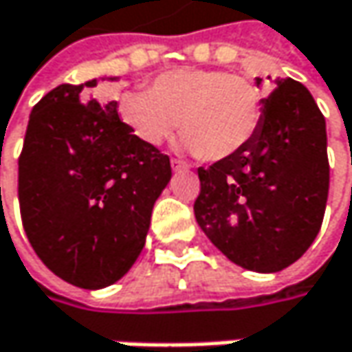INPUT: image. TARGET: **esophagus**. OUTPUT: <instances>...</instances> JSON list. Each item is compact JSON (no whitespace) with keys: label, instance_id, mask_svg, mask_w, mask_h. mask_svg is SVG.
I'll return each mask as SVG.
<instances>
[{"label":"esophagus","instance_id":"obj_1","mask_svg":"<svg viewBox=\"0 0 352 352\" xmlns=\"http://www.w3.org/2000/svg\"><path fill=\"white\" fill-rule=\"evenodd\" d=\"M171 167H173V171H185L187 169V165L179 159H171Z\"/></svg>","mask_w":352,"mask_h":352}]
</instances>
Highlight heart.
<instances>
[{
  "label": "heart",
  "mask_w": 352,
  "mask_h": 352,
  "mask_svg": "<svg viewBox=\"0 0 352 352\" xmlns=\"http://www.w3.org/2000/svg\"><path fill=\"white\" fill-rule=\"evenodd\" d=\"M118 114L146 146L165 143L179 118L185 148L219 161L234 157L256 137L264 96L240 74L179 68L157 76L146 92H124L118 98Z\"/></svg>",
  "instance_id": "1"
}]
</instances>
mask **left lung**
I'll return each instance as SVG.
<instances>
[{
	"label": "left lung",
	"instance_id": "1",
	"mask_svg": "<svg viewBox=\"0 0 352 352\" xmlns=\"http://www.w3.org/2000/svg\"><path fill=\"white\" fill-rule=\"evenodd\" d=\"M329 171L322 112L304 84L278 78L256 137L234 157L197 169L195 219L234 264L284 270L322 226Z\"/></svg>",
	"mask_w": 352,
	"mask_h": 352
}]
</instances>
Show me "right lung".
I'll return each instance as SVG.
<instances>
[{"label":"right lung","instance_id":"add662e5","mask_svg":"<svg viewBox=\"0 0 352 352\" xmlns=\"http://www.w3.org/2000/svg\"><path fill=\"white\" fill-rule=\"evenodd\" d=\"M96 84H60L32 109L17 169L34 252L88 290L111 286L137 262L171 179L169 157L131 133L116 100L90 96Z\"/></svg>","mask_w":352,"mask_h":352}]
</instances>
